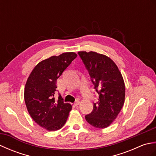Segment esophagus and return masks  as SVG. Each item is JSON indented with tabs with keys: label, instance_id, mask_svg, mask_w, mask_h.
I'll list each match as a JSON object with an SVG mask.
<instances>
[{
	"label": "esophagus",
	"instance_id": "esophagus-1",
	"mask_svg": "<svg viewBox=\"0 0 156 156\" xmlns=\"http://www.w3.org/2000/svg\"><path fill=\"white\" fill-rule=\"evenodd\" d=\"M80 103V101L79 100H76L75 102H74V105H76V106H77V105H78Z\"/></svg>",
	"mask_w": 156,
	"mask_h": 156
}]
</instances>
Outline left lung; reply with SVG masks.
Returning a JSON list of instances; mask_svg holds the SVG:
<instances>
[{"label": "left lung", "instance_id": "left-lung-1", "mask_svg": "<svg viewBox=\"0 0 156 156\" xmlns=\"http://www.w3.org/2000/svg\"><path fill=\"white\" fill-rule=\"evenodd\" d=\"M78 54L99 94L98 101L94 103L93 110L85 119L94 127L106 128L117 118L124 105L123 78L117 66L107 55L94 51H79Z\"/></svg>", "mask_w": 156, "mask_h": 156}]
</instances>
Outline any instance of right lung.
Here are the masks:
<instances>
[{
  "instance_id": "right-lung-1",
  "label": "right lung",
  "mask_w": 156,
  "mask_h": 156,
  "mask_svg": "<svg viewBox=\"0 0 156 156\" xmlns=\"http://www.w3.org/2000/svg\"><path fill=\"white\" fill-rule=\"evenodd\" d=\"M77 57L74 52L63 53L40 62L26 82V107L36 123L48 131H57L66 123L72 105L65 103L59 94L55 99L56 82L66 68Z\"/></svg>"
}]
</instances>
